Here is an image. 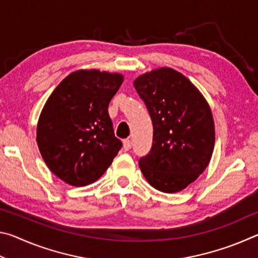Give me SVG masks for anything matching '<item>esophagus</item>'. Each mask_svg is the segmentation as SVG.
<instances>
[{
    "instance_id": "34e87169",
    "label": "esophagus",
    "mask_w": 258,
    "mask_h": 258,
    "mask_svg": "<svg viewBox=\"0 0 258 258\" xmlns=\"http://www.w3.org/2000/svg\"><path fill=\"white\" fill-rule=\"evenodd\" d=\"M123 148L125 151H128L131 148H132V141H131L130 139H126L123 141Z\"/></svg>"
}]
</instances>
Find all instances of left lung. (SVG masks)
<instances>
[{
  "instance_id": "8db88e82",
  "label": "left lung",
  "mask_w": 258,
  "mask_h": 258,
  "mask_svg": "<svg viewBox=\"0 0 258 258\" xmlns=\"http://www.w3.org/2000/svg\"><path fill=\"white\" fill-rule=\"evenodd\" d=\"M133 85L154 125L151 150L139 160L140 169L158 191L180 192L211 161L215 145L212 109L194 83L173 68L152 69Z\"/></svg>"
}]
</instances>
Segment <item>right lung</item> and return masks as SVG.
Returning a JSON list of instances; mask_svg holds the SVG:
<instances>
[{"label":"right lung","mask_w":258,"mask_h":258,"mask_svg":"<svg viewBox=\"0 0 258 258\" xmlns=\"http://www.w3.org/2000/svg\"><path fill=\"white\" fill-rule=\"evenodd\" d=\"M124 82L119 73L78 69L59 83L43 107L36 141L60 180L84 186L99 180L121 148L108 106Z\"/></svg>","instance_id":"add662e5"}]
</instances>
